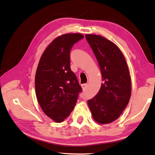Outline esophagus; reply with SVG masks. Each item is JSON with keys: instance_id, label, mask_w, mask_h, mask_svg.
<instances>
[{"instance_id": "1", "label": "esophagus", "mask_w": 155, "mask_h": 155, "mask_svg": "<svg viewBox=\"0 0 155 155\" xmlns=\"http://www.w3.org/2000/svg\"><path fill=\"white\" fill-rule=\"evenodd\" d=\"M87 86H88V84H82V89H83V90H85L86 89H87Z\"/></svg>"}]
</instances>
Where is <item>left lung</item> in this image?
I'll return each mask as SVG.
<instances>
[{"label":"left lung","mask_w":155,"mask_h":155,"mask_svg":"<svg viewBox=\"0 0 155 155\" xmlns=\"http://www.w3.org/2000/svg\"><path fill=\"white\" fill-rule=\"evenodd\" d=\"M101 68V89L87 103L92 117L99 124L111 123L119 118L130 101L132 82L127 61L120 48L105 37L86 35Z\"/></svg>","instance_id":"8db88e82"}]
</instances>
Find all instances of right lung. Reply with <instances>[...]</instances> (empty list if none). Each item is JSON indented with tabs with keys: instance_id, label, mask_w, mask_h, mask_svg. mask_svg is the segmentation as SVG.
<instances>
[{
	"instance_id": "obj_1",
	"label": "right lung",
	"mask_w": 155,
	"mask_h": 155,
	"mask_svg": "<svg viewBox=\"0 0 155 155\" xmlns=\"http://www.w3.org/2000/svg\"><path fill=\"white\" fill-rule=\"evenodd\" d=\"M84 38L80 33L56 37L40 58L35 74V92L42 110L55 123L63 122L70 115L82 91L70 67V51Z\"/></svg>"
}]
</instances>
